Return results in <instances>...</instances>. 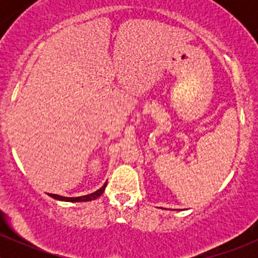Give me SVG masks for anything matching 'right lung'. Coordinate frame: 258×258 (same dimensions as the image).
Returning <instances> with one entry per match:
<instances>
[{
    "instance_id": "obj_1",
    "label": "right lung",
    "mask_w": 258,
    "mask_h": 258,
    "mask_svg": "<svg viewBox=\"0 0 258 258\" xmlns=\"http://www.w3.org/2000/svg\"><path fill=\"white\" fill-rule=\"evenodd\" d=\"M106 184H107V182H106V183L103 184V186L101 187L100 189H97V191L93 192V194L86 195V196H81V197H63V196H59V195H52V194H49V196H51L52 199L59 200V201H67V202H86V201H92V200H96V199H97V197H100L101 195L103 194V192H105Z\"/></svg>"
}]
</instances>
